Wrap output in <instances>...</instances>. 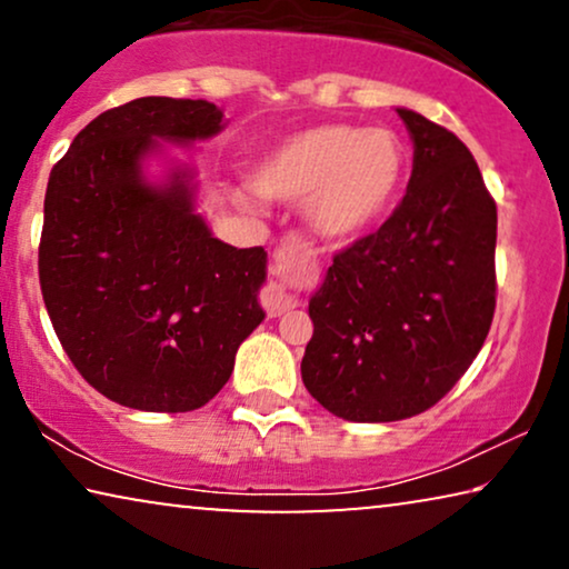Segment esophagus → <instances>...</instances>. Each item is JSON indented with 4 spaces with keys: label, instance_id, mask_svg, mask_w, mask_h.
<instances>
[{
    "label": "esophagus",
    "instance_id": "34e87169",
    "mask_svg": "<svg viewBox=\"0 0 569 569\" xmlns=\"http://www.w3.org/2000/svg\"><path fill=\"white\" fill-rule=\"evenodd\" d=\"M279 256H284V251ZM263 306H267V313L271 318H277L282 313H290V310L298 306V298H295V295L287 290V287H282L279 282H271L267 287V295H263Z\"/></svg>",
    "mask_w": 569,
    "mask_h": 569
}]
</instances>
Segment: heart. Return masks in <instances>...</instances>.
<instances>
[{
    "mask_svg": "<svg viewBox=\"0 0 569 569\" xmlns=\"http://www.w3.org/2000/svg\"><path fill=\"white\" fill-rule=\"evenodd\" d=\"M409 150L383 127L321 123L279 139L251 173L253 189H236L238 207L261 199L302 201V220L318 240L347 246L370 232L401 197Z\"/></svg>",
    "mask_w": 569,
    "mask_h": 569,
    "instance_id": "b5f03b06",
    "label": "heart"
}]
</instances>
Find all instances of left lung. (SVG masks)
Here are the masks:
<instances>
[{"mask_svg":"<svg viewBox=\"0 0 569 569\" xmlns=\"http://www.w3.org/2000/svg\"><path fill=\"white\" fill-rule=\"evenodd\" d=\"M415 147L407 197L310 295L300 372L347 422H399L469 370L495 316L497 207L453 131L396 108Z\"/></svg>","mask_w":569,"mask_h":569,"instance_id":"left-lung-1","label":"left lung"}]
</instances>
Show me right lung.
<instances>
[{"label":"right lung","mask_w":569,"mask_h":569,"mask_svg":"<svg viewBox=\"0 0 569 569\" xmlns=\"http://www.w3.org/2000/svg\"><path fill=\"white\" fill-rule=\"evenodd\" d=\"M224 127L209 100L137 98L92 119L49 176L46 310L80 376L121 407H204L267 316V251L214 238L197 209V168L162 147Z\"/></svg>","instance_id":"1"}]
</instances>
